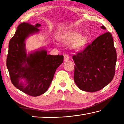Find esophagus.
<instances>
[{
    "instance_id": "34e87169",
    "label": "esophagus",
    "mask_w": 124,
    "mask_h": 124,
    "mask_svg": "<svg viewBox=\"0 0 124 124\" xmlns=\"http://www.w3.org/2000/svg\"><path fill=\"white\" fill-rule=\"evenodd\" d=\"M64 61H68L69 60V57L67 54H65V55H64Z\"/></svg>"
}]
</instances>
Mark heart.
Here are the masks:
<instances>
[{
    "label": "heart",
    "instance_id": "b5f03b06",
    "mask_svg": "<svg viewBox=\"0 0 124 124\" xmlns=\"http://www.w3.org/2000/svg\"><path fill=\"white\" fill-rule=\"evenodd\" d=\"M60 39L64 43L73 42L72 45V48L76 51L84 50L88 42L87 37L81 36V33L76 31L64 33L61 36Z\"/></svg>",
    "mask_w": 124,
    "mask_h": 124
}]
</instances>
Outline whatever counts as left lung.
Masks as SVG:
<instances>
[{
	"instance_id": "1",
	"label": "left lung",
	"mask_w": 124,
	"mask_h": 124,
	"mask_svg": "<svg viewBox=\"0 0 124 124\" xmlns=\"http://www.w3.org/2000/svg\"><path fill=\"white\" fill-rule=\"evenodd\" d=\"M101 28L106 29L104 26ZM72 57L76 64L74 80L79 89L91 93L99 91L113 78L117 54L109 32L97 37Z\"/></svg>"
}]
</instances>
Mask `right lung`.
Masks as SVG:
<instances>
[{"instance_id":"add662e5","label":"right lung","mask_w":124,"mask_h":124,"mask_svg":"<svg viewBox=\"0 0 124 124\" xmlns=\"http://www.w3.org/2000/svg\"><path fill=\"white\" fill-rule=\"evenodd\" d=\"M40 26V23H20L9 40L7 57L12 83L17 89L33 96L46 92L64 59L63 55H48L43 48L27 53L26 40L38 33Z\"/></svg>"}]
</instances>
